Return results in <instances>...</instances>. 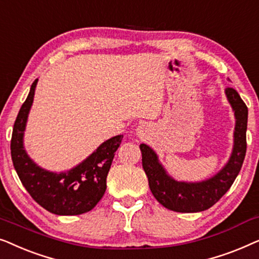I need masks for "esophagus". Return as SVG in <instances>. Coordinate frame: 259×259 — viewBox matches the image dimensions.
<instances>
[{"mask_svg":"<svg viewBox=\"0 0 259 259\" xmlns=\"http://www.w3.org/2000/svg\"><path fill=\"white\" fill-rule=\"evenodd\" d=\"M138 130H139V132H141V127H139V128H138Z\"/></svg>","mask_w":259,"mask_h":259,"instance_id":"34e87169","label":"esophagus"}]
</instances>
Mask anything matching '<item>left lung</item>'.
Instances as JSON below:
<instances>
[{
	"label": "left lung",
	"mask_w": 259,
	"mask_h": 259,
	"mask_svg": "<svg viewBox=\"0 0 259 259\" xmlns=\"http://www.w3.org/2000/svg\"><path fill=\"white\" fill-rule=\"evenodd\" d=\"M225 93L236 115L235 146L229 162L213 178L196 184L176 182L166 175L157 154L147 145H140L143 168L151 192L168 210L182 213L207 210L228 192L242 168L246 153L247 107L235 88L228 87Z\"/></svg>",
	"instance_id": "1"
}]
</instances>
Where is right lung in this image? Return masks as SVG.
I'll use <instances>...</instances> for the list:
<instances>
[{
    "label": "right lung",
    "instance_id": "right-lung-1",
    "mask_svg": "<svg viewBox=\"0 0 259 259\" xmlns=\"http://www.w3.org/2000/svg\"><path fill=\"white\" fill-rule=\"evenodd\" d=\"M37 79L30 87L14 123L10 153L15 171L28 193L38 205L54 214L76 215L91 211L104 196L106 178L115 151L123 136L113 137L90 155L82 164L65 173L45 171L34 164L23 150L22 138L27 116L33 104Z\"/></svg>",
    "mask_w": 259,
    "mask_h": 259
}]
</instances>
